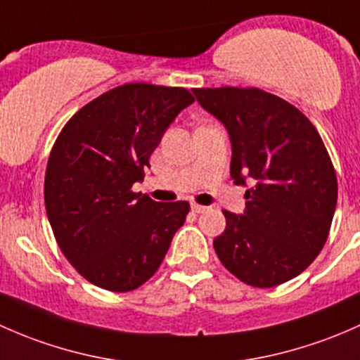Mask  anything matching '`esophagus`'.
Masks as SVG:
<instances>
[{
    "label": "esophagus",
    "instance_id": "1",
    "mask_svg": "<svg viewBox=\"0 0 360 360\" xmlns=\"http://www.w3.org/2000/svg\"><path fill=\"white\" fill-rule=\"evenodd\" d=\"M210 210V207L207 206H201V205H191V211L192 213H205V211H207Z\"/></svg>",
    "mask_w": 360,
    "mask_h": 360
}]
</instances>
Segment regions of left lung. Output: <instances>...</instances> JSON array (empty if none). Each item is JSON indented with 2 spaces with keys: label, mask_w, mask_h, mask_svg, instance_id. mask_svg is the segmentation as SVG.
Here are the masks:
<instances>
[{
  "label": "left lung",
  "mask_w": 360,
  "mask_h": 360,
  "mask_svg": "<svg viewBox=\"0 0 360 360\" xmlns=\"http://www.w3.org/2000/svg\"><path fill=\"white\" fill-rule=\"evenodd\" d=\"M192 91L227 129L234 184H250L243 214L224 211L214 251L250 286L286 283L316 260L335 214L338 181L321 135L295 105L258 88Z\"/></svg>",
  "instance_id": "8db88e82"
}]
</instances>
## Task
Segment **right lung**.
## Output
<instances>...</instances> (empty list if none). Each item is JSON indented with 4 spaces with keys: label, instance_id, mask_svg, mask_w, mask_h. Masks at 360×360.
Returning <instances> with one entry per match:
<instances>
[{
    "label": "right lung",
    "instance_id": "right-lung-1",
    "mask_svg": "<svg viewBox=\"0 0 360 360\" xmlns=\"http://www.w3.org/2000/svg\"><path fill=\"white\" fill-rule=\"evenodd\" d=\"M194 97L185 88L129 83L77 110L44 175V205L62 253L103 290H136L154 276L188 213L187 201L133 192L169 124Z\"/></svg>",
    "mask_w": 360,
    "mask_h": 360
}]
</instances>
